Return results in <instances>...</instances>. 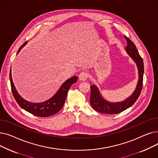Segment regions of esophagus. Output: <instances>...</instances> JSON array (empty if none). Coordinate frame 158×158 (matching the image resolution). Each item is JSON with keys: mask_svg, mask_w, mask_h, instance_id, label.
<instances>
[{"mask_svg": "<svg viewBox=\"0 0 158 158\" xmlns=\"http://www.w3.org/2000/svg\"><path fill=\"white\" fill-rule=\"evenodd\" d=\"M87 77H88V74L85 72H81L79 75V79L80 81H85L87 79Z\"/></svg>", "mask_w": 158, "mask_h": 158, "instance_id": "esophagus-1", "label": "esophagus"}]
</instances>
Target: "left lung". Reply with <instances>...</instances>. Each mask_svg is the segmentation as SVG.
<instances>
[{
    "label": "left lung",
    "instance_id": "1",
    "mask_svg": "<svg viewBox=\"0 0 158 158\" xmlns=\"http://www.w3.org/2000/svg\"><path fill=\"white\" fill-rule=\"evenodd\" d=\"M125 38L127 40V44L125 48L126 51L132 60L135 62L138 68V81L136 87L133 93L126 100L118 102H111L104 99L96 85H91L90 104L93 108L98 112L106 114H117L121 113L133 105L139 97L141 91H142L144 72L143 61L142 57L139 56L134 43L127 37L125 36Z\"/></svg>",
    "mask_w": 158,
    "mask_h": 158
}]
</instances>
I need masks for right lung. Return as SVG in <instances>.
Returning <instances> with one entry per match:
<instances>
[{"label":"right lung","instance_id":"add662e5","mask_svg":"<svg viewBox=\"0 0 158 158\" xmlns=\"http://www.w3.org/2000/svg\"><path fill=\"white\" fill-rule=\"evenodd\" d=\"M27 44L25 42L19 49L17 54L20 51V50ZM10 79L11 82V86L12 93L16 102L22 107V109L26 111L34 114L37 117H47L49 116L53 115L59 111L64 105L66 96H67L68 91L70 86L77 81V77L73 76L66 80L61 85V87L57 90V92L51 98L42 102H31L27 101L22 97L16 90L15 85L13 82L11 76V69H10Z\"/></svg>","mask_w":158,"mask_h":158}]
</instances>
